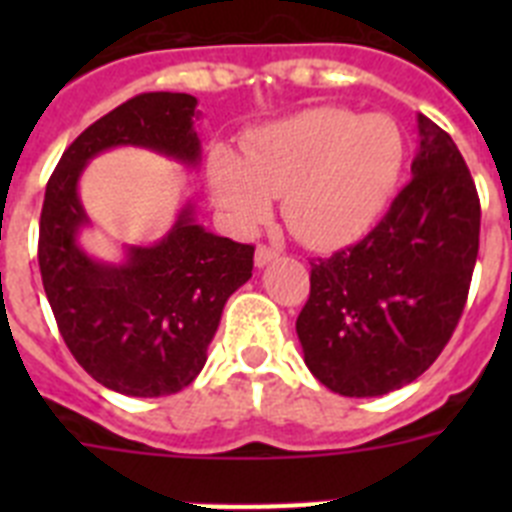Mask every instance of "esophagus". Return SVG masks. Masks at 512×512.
<instances>
[{
	"mask_svg": "<svg viewBox=\"0 0 512 512\" xmlns=\"http://www.w3.org/2000/svg\"><path fill=\"white\" fill-rule=\"evenodd\" d=\"M277 256L279 253L274 251V248L259 246L256 248V256H253V261H256V266H259V269H264V266H269L271 261H277Z\"/></svg>",
	"mask_w": 512,
	"mask_h": 512,
	"instance_id": "esophagus-1",
	"label": "esophagus"
}]
</instances>
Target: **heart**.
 Here are the masks:
<instances>
[{"label": "heart", "instance_id": "heart-1", "mask_svg": "<svg viewBox=\"0 0 512 512\" xmlns=\"http://www.w3.org/2000/svg\"><path fill=\"white\" fill-rule=\"evenodd\" d=\"M405 138L387 115L315 107L251 135L243 156L212 148L210 197L241 230H256L282 197L284 223L310 248L356 241L384 212L400 182Z\"/></svg>", "mask_w": 512, "mask_h": 512}]
</instances>
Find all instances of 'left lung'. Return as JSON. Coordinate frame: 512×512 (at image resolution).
Here are the masks:
<instances>
[{
	"label": "left lung",
	"instance_id": "1",
	"mask_svg": "<svg viewBox=\"0 0 512 512\" xmlns=\"http://www.w3.org/2000/svg\"><path fill=\"white\" fill-rule=\"evenodd\" d=\"M413 179L356 246L312 261L297 338L315 379L343 397L415 382L449 343L479 251V197L459 148L418 115Z\"/></svg>",
	"mask_w": 512,
	"mask_h": 512
}]
</instances>
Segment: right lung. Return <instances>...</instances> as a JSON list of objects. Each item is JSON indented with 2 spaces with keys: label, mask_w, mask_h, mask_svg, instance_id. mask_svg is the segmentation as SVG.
Listing matches in <instances>:
<instances>
[{
  "label": "right lung",
  "mask_w": 512,
  "mask_h": 512,
  "mask_svg": "<svg viewBox=\"0 0 512 512\" xmlns=\"http://www.w3.org/2000/svg\"><path fill=\"white\" fill-rule=\"evenodd\" d=\"M194 117L192 94H138L89 125L45 187L38 243L45 297L74 359L120 395L164 397L192 384L225 302L251 279L253 246L210 233L189 200L161 241L122 246L120 261L97 259L79 241L92 225L79 197L89 161L133 146L197 169Z\"/></svg>",
  "instance_id": "right-lung-1"
}]
</instances>
